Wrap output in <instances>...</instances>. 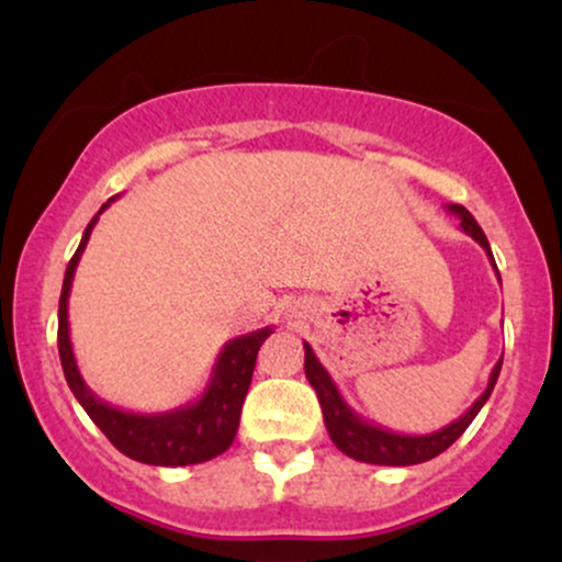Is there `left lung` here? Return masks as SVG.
Segmentation results:
<instances>
[{
    "instance_id": "1",
    "label": "left lung",
    "mask_w": 562,
    "mask_h": 562,
    "mask_svg": "<svg viewBox=\"0 0 562 562\" xmlns=\"http://www.w3.org/2000/svg\"><path fill=\"white\" fill-rule=\"evenodd\" d=\"M447 211L460 218V227L465 229V235L473 237V240L479 243L483 250H486L488 261L494 263V256H492V248H488L486 235H483L479 222H475L473 214H470L465 205L449 203ZM494 269H496V263H494ZM303 351H306V357H303V370H306V380L312 383V389L317 391L322 417H325L327 434H330L335 447L344 451V454L351 457V460L370 462V465H393V468L420 465V462L434 460V457L441 454V451H447L451 443L457 441V438L465 434V428L475 420V415L481 412V406L488 402V396H492V391L496 385V378H499V370H502V359H499V362L494 364L492 375H488L486 391L475 398V404L470 406L460 420L443 425L441 430H434V434L406 436V434H393V430L383 428V425L367 423L364 417H359L357 412L346 404V398L340 396L338 385H335L330 372H327L325 367L319 364V359L314 357L312 346L303 344Z\"/></svg>"
}]
</instances>
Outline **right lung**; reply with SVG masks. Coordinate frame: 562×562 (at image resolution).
I'll return each mask as SVG.
<instances>
[{
  "label": "right lung",
  "instance_id": "add662e5",
  "mask_svg": "<svg viewBox=\"0 0 562 562\" xmlns=\"http://www.w3.org/2000/svg\"><path fill=\"white\" fill-rule=\"evenodd\" d=\"M115 198L108 200L92 222L83 229V237L76 248L74 259L68 261L66 280H63L60 308H57V348H60V364L66 372V380L79 398L92 423L108 441L113 443L121 454L132 457V460L145 462V465L160 468H179V465H198V462H209L232 447L240 425V412L245 393H248L250 378H254L256 357L259 348L274 327H261V330L232 338L224 344L218 353L214 372H211L209 385L200 393L195 402L179 406L171 412H156V415H139V412H126L119 406L102 402L97 393L83 383L79 364H76L74 346H70L68 330V295L74 285L76 267H79L83 248H87L89 235H92L97 218L102 211L113 203Z\"/></svg>",
  "mask_w": 562,
  "mask_h": 562
}]
</instances>
